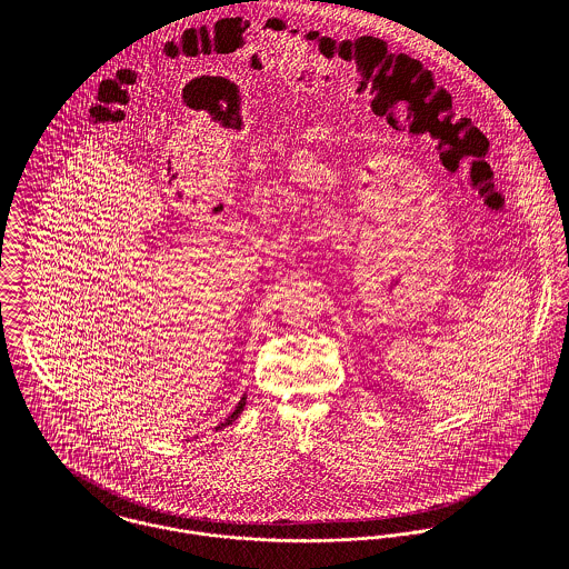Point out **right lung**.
<instances>
[{"label":"right lung","instance_id":"1","mask_svg":"<svg viewBox=\"0 0 569 569\" xmlns=\"http://www.w3.org/2000/svg\"><path fill=\"white\" fill-rule=\"evenodd\" d=\"M243 407H244V397H243V399H241V403H239V407H237V409H234V411H232V413H230V416H228V418H226V422H221V425H219V429H223V427H228V425H232V422H234V420H237V418H239V416H241V411H243Z\"/></svg>","mask_w":569,"mask_h":569}]
</instances>
